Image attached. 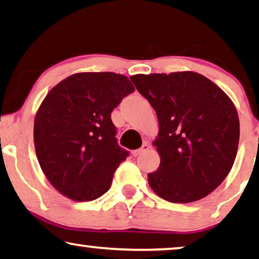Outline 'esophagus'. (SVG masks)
<instances>
[{
	"instance_id": "1",
	"label": "esophagus",
	"mask_w": 259,
	"mask_h": 259,
	"mask_svg": "<svg viewBox=\"0 0 259 259\" xmlns=\"http://www.w3.org/2000/svg\"><path fill=\"white\" fill-rule=\"evenodd\" d=\"M149 149H150V145H149L148 142H145V143H143V145H142L140 149H137V150L133 151V155L135 156V157H136V156H140L141 154H143V152L148 151Z\"/></svg>"
}]
</instances>
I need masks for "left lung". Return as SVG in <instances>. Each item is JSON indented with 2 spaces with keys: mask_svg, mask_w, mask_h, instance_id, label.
Wrapping results in <instances>:
<instances>
[{
  "mask_svg": "<svg viewBox=\"0 0 259 259\" xmlns=\"http://www.w3.org/2000/svg\"><path fill=\"white\" fill-rule=\"evenodd\" d=\"M158 118L161 163L148 175L156 195L190 203L212 192L230 172L239 142V118L231 98L198 72L131 76Z\"/></svg>",
  "mask_w": 259,
  "mask_h": 259,
  "instance_id": "obj_1",
  "label": "left lung"
}]
</instances>
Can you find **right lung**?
<instances>
[{"label":"right lung","mask_w":259,"mask_h":259,"mask_svg":"<svg viewBox=\"0 0 259 259\" xmlns=\"http://www.w3.org/2000/svg\"><path fill=\"white\" fill-rule=\"evenodd\" d=\"M135 90L124 75L77 72L47 94L34 121L39 166L61 195L94 201L110 188L128 156L117 144L111 112Z\"/></svg>","instance_id":"add662e5"}]
</instances>
